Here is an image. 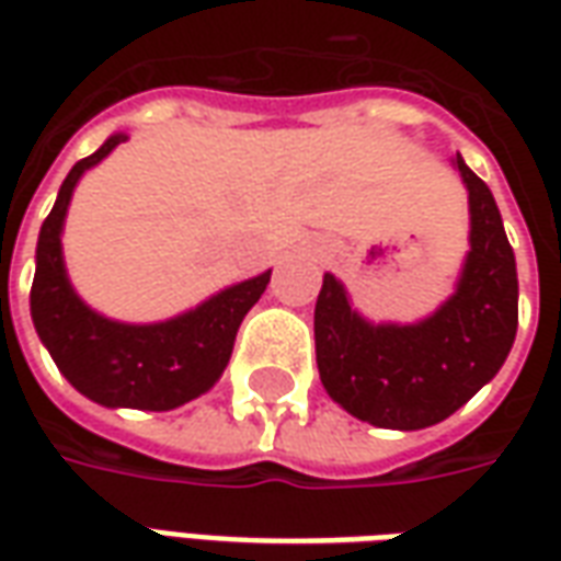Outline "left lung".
<instances>
[{"mask_svg": "<svg viewBox=\"0 0 561 561\" xmlns=\"http://www.w3.org/2000/svg\"><path fill=\"white\" fill-rule=\"evenodd\" d=\"M469 255L457 291L417 324H369L324 273L316 304V357L330 400L385 430L445 421L502 369L517 336V261L493 192L466 161Z\"/></svg>", "mask_w": 561, "mask_h": 561, "instance_id": "left-lung-1", "label": "left lung"}]
</instances>
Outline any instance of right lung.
Masks as SVG:
<instances>
[{"label": "right lung", "instance_id": "1", "mask_svg": "<svg viewBox=\"0 0 561 561\" xmlns=\"http://www.w3.org/2000/svg\"><path fill=\"white\" fill-rule=\"evenodd\" d=\"M123 140H128L126 131L111 135L92 156L80 159L59 185L35 249L32 321L59 373L83 397L107 409L171 412L219 381L231 360L240 321L267 288L270 270L159 324H123L92 312L66 276L62 221L83 171L99 164Z\"/></svg>", "mask_w": 561, "mask_h": 561}]
</instances>
